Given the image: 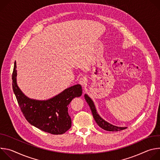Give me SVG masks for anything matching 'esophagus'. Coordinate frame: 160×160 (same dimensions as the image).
I'll use <instances>...</instances> for the list:
<instances>
[{
    "label": "esophagus",
    "instance_id": "1",
    "mask_svg": "<svg viewBox=\"0 0 160 160\" xmlns=\"http://www.w3.org/2000/svg\"><path fill=\"white\" fill-rule=\"evenodd\" d=\"M79 83L82 85H83V86L87 85V78L86 77H85L80 78V79L79 80Z\"/></svg>",
    "mask_w": 160,
    "mask_h": 160
}]
</instances>
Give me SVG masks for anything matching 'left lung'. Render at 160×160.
I'll use <instances>...</instances> for the list:
<instances>
[{
	"instance_id": "8db88e82",
	"label": "left lung",
	"mask_w": 160,
	"mask_h": 160,
	"mask_svg": "<svg viewBox=\"0 0 160 160\" xmlns=\"http://www.w3.org/2000/svg\"><path fill=\"white\" fill-rule=\"evenodd\" d=\"M84 98L87 101V102L88 103V104L90 106V110L92 111L93 117L96 121V122L97 123V124L102 129L107 130V131H112V132H117V131H120L122 130L125 129L127 127H117L115 125H113L108 122H107L106 121H105L104 120H103L99 115V114L97 112V110L96 109L95 105L94 104V102L92 101V100L91 99V98L90 97L88 96L87 94H85Z\"/></svg>"
}]
</instances>
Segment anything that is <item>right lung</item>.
<instances>
[{"mask_svg":"<svg viewBox=\"0 0 160 160\" xmlns=\"http://www.w3.org/2000/svg\"><path fill=\"white\" fill-rule=\"evenodd\" d=\"M16 63L12 72V88L21 112L26 120L40 130L59 135L65 133L72 127V119L68 106L72 99L82 94V86L77 84L46 101L28 98L20 90L16 82Z\"/></svg>","mask_w":160,"mask_h":160,"instance_id":"1","label":"right lung"}]
</instances>
